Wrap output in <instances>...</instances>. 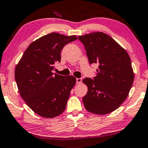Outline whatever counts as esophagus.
I'll use <instances>...</instances> for the list:
<instances>
[{"instance_id": "34e87169", "label": "esophagus", "mask_w": 148, "mask_h": 148, "mask_svg": "<svg viewBox=\"0 0 148 148\" xmlns=\"http://www.w3.org/2000/svg\"><path fill=\"white\" fill-rule=\"evenodd\" d=\"M82 78H77V79H76V82H77V84H80L82 82Z\"/></svg>"}]
</instances>
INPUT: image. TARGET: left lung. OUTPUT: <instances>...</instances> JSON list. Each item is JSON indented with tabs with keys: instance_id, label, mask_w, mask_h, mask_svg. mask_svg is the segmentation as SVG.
Listing matches in <instances>:
<instances>
[{
	"instance_id": "8db88e82",
	"label": "left lung",
	"mask_w": 148,
	"mask_h": 148,
	"mask_svg": "<svg viewBox=\"0 0 148 148\" xmlns=\"http://www.w3.org/2000/svg\"><path fill=\"white\" fill-rule=\"evenodd\" d=\"M84 45L90 64H98L93 79H83L88 92L82 98L87 111L106 114L117 109L128 95L133 82L131 60L126 51L103 32L78 37Z\"/></svg>"
}]
</instances>
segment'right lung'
I'll use <instances>...</instances> for the list:
<instances>
[{
  "label": "right lung",
  "mask_w": 148,
  "mask_h": 148,
  "mask_svg": "<svg viewBox=\"0 0 148 148\" xmlns=\"http://www.w3.org/2000/svg\"><path fill=\"white\" fill-rule=\"evenodd\" d=\"M51 33L29 45L15 69V79L21 97L38 115L53 118L64 111L71 89L76 84L73 75L53 74L54 64L60 62L62 49L77 40Z\"/></svg>",
  "instance_id": "1"
}]
</instances>
